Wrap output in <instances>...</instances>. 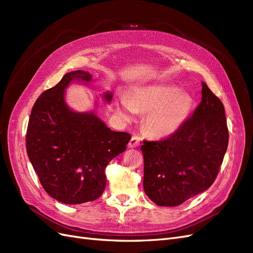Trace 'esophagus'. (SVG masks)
<instances>
[{
  "label": "esophagus",
  "instance_id": "1",
  "mask_svg": "<svg viewBox=\"0 0 253 253\" xmlns=\"http://www.w3.org/2000/svg\"><path fill=\"white\" fill-rule=\"evenodd\" d=\"M140 141H141L140 137L137 136V135H134L131 138V140H129V142H128V148H137L140 144Z\"/></svg>",
  "mask_w": 253,
  "mask_h": 253
}]
</instances>
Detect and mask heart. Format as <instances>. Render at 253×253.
<instances>
[{
	"mask_svg": "<svg viewBox=\"0 0 253 253\" xmlns=\"http://www.w3.org/2000/svg\"><path fill=\"white\" fill-rule=\"evenodd\" d=\"M193 99L172 84H153L138 88L131 99L122 96L117 111L120 116L131 119L137 111L148 112L145 118L147 131L156 138L174 135L189 118Z\"/></svg>",
	"mask_w": 253,
	"mask_h": 253,
	"instance_id": "1",
	"label": "heart"
}]
</instances>
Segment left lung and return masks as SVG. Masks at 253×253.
Masks as SVG:
<instances>
[{
  "label": "left lung",
  "mask_w": 253,
  "mask_h": 253,
  "mask_svg": "<svg viewBox=\"0 0 253 253\" xmlns=\"http://www.w3.org/2000/svg\"><path fill=\"white\" fill-rule=\"evenodd\" d=\"M192 117L174 135L143 140V189L158 206L175 207L208 189L215 180L228 148L224 104L206 83Z\"/></svg>",
  "instance_id": "left-lung-1"
}]
</instances>
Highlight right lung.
<instances>
[{
	"mask_svg": "<svg viewBox=\"0 0 253 253\" xmlns=\"http://www.w3.org/2000/svg\"><path fill=\"white\" fill-rule=\"evenodd\" d=\"M83 71L67 73L35 102L26 132V151L42 187L55 200L78 205L103 193L105 168L125 152L131 135L115 132L94 113L67 108L64 90L73 80L88 82ZM111 101L112 94L104 95Z\"/></svg>",
	"mask_w": 253,
	"mask_h": 253,
	"instance_id": "1",
	"label": "right lung"
}]
</instances>
